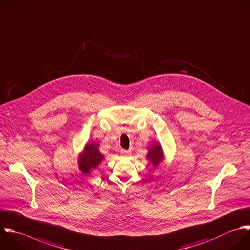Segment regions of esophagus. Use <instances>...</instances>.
Wrapping results in <instances>:
<instances>
[{"mask_svg": "<svg viewBox=\"0 0 250 250\" xmlns=\"http://www.w3.org/2000/svg\"><path fill=\"white\" fill-rule=\"evenodd\" d=\"M130 155H131V152H130V151H122V152H121V156H122V157H125V158H126V157H129Z\"/></svg>", "mask_w": 250, "mask_h": 250, "instance_id": "esophagus-1", "label": "esophagus"}]
</instances>
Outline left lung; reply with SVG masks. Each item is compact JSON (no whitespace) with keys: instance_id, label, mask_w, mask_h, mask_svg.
Listing matches in <instances>:
<instances>
[{"instance_id":"left-lung-1","label":"left lung","mask_w":250,"mask_h":250,"mask_svg":"<svg viewBox=\"0 0 250 250\" xmlns=\"http://www.w3.org/2000/svg\"><path fill=\"white\" fill-rule=\"evenodd\" d=\"M166 155L164 153L163 147L158 141H153L147 146V154L146 159L154 167H157L165 161Z\"/></svg>"}]
</instances>
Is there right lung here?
Returning a JSON list of instances; mask_svg holds the SVG:
<instances>
[{"mask_svg": "<svg viewBox=\"0 0 250 250\" xmlns=\"http://www.w3.org/2000/svg\"><path fill=\"white\" fill-rule=\"evenodd\" d=\"M99 146L100 145L97 141L87 142L79 153L78 166L83 174L89 175L104 160V156L101 153Z\"/></svg>", "mask_w": 250, "mask_h": 250, "instance_id": "right-lung-1", "label": "right lung"}]
</instances>
